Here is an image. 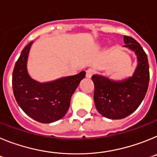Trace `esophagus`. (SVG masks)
<instances>
[{
	"mask_svg": "<svg viewBox=\"0 0 157 157\" xmlns=\"http://www.w3.org/2000/svg\"><path fill=\"white\" fill-rule=\"evenodd\" d=\"M94 73V70L92 69H89L86 71V77L87 78H90V77H92V75Z\"/></svg>",
	"mask_w": 157,
	"mask_h": 157,
	"instance_id": "obj_1",
	"label": "esophagus"
}]
</instances>
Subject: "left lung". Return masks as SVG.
<instances>
[{"instance_id": "8db88e82", "label": "left lung", "mask_w": 157, "mask_h": 157, "mask_svg": "<svg viewBox=\"0 0 157 157\" xmlns=\"http://www.w3.org/2000/svg\"><path fill=\"white\" fill-rule=\"evenodd\" d=\"M125 46L135 53L137 65L131 77L114 80L103 75L95 74L94 102L103 116L122 119L135 111L144 99L149 82L148 58L141 45L129 36H124Z\"/></svg>"}]
</instances>
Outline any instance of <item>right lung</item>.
<instances>
[{"label": "right lung", "instance_id": "right-lung-1", "mask_svg": "<svg viewBox=\"0 0 157 157\" xmlns=\"http://www.w3.org/2000/svg\"><path fill=\"white\" fill-rule=\"evenodd\" d=\"M32 43L24 47L16 62L13 73V92L19 106L28 116L41 123H50L65 116L71 97L85 77V72L49 82L34 80L27 68Z\"/></svg>", "mask_w": 157, "mask_h": 157}]
</instances>
